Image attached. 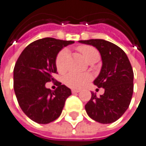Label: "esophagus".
Returning a JSON list of instances; mask_svg holds the SVG:
<instances>
[{
	"instance_id": "1",
	"label": "esophagus",
	"mask_w": 146,
	"mask_h": 146,
	"mask_svg": "<svg viewBox=\"0 0 146 146\" xmlns=\"http://www.w3.org/2000/svg\"><path fill=\"white\" fill-rule=\"evenodd\" d=\"M71 92L73 93V94H76V93H79V92H80V90H76V89H73V90H71Z\"/></svg>"
}]
</instances>
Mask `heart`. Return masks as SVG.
Returning <instances> with one entry per match:
<instances>
[{
    "label": "heart",
    "mask_w": 146,
    "mask_h": 146,
    "mask_svg": "<svg viewBox=\"0 0 146 146\" xmlns=\"http://www.w3.org/2000/svg\"><path fill=\"white\" fill-rule=\"evenodd\" d=\"M78 50L83 56L84 59L89 62L92 59H99V53L94 48L91 46H80L78 48ZM66 58L67 52L66 50L61 51L56 59V66L57 70L60 72L65 71L66 67ZM91 80V76L89 74H80L71 72L67 74L64 78V82L67 86L72 89H80L84 87L90 80Z\"/></svg>",
    "instance_id": "1"
}]
</instances>
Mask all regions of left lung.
Wrapping results in <instances>:
<instances>
[{
	"mask_svg": "<svg viewBox=\"0 0 146 146\" xmlns=\"http://www.w3.org/2000/svg\"><path fill=\"white\" fill-rule=\"evenodd\" d=\"M79 42L97 48L102 59V67L94 84L104 88V94L97 97L91 92V98L84 107L86 113L99 123L114 122L127 111L132 97L134 74L130 61L122 49L108 41L89 39Z\"/></svg>",
	"mask_w": 146,
	"mask_h": 146,
	"instance_id": "obj_1",
	"label": "left lung"
}]
</instances>
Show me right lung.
I'll return each mask as SVG.
<instances>
[{
    "instance_id": "obj_1",
    "label": "right lung",
    "mask_w": 146,
    "mask_h": 146,
    "mask_svg": "<svg viewBox=\"0 0 146 146\" xmlns=\"http://www.w3.org/2000/svg\"><path fill=\"white\" fill-rule=\"evenodd\" d=\"M74 41L45 38L31 42L19 56L14 68V90L19 107L30 119L48 124L58 118L71 90L58 84L52 91L46 83L53 80L56 72V59L64 47Z\"/></svg>"
}]
</instances>
